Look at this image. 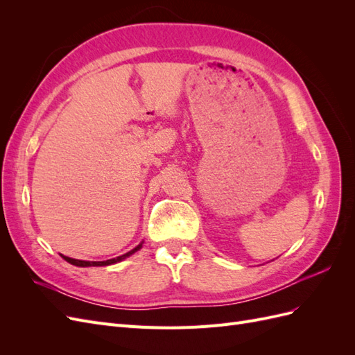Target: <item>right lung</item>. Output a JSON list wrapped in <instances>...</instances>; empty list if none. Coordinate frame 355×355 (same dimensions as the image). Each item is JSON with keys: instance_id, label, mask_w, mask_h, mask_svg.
I'll list each match as a JSON object with an SVG mask.
<instances>
[{"instance_id": "obj_1", "label": "right lung", "mask_w": 355, "mask_h": 355, "mask_svg": "<svg viewBox=\"0 0 355 355\" xmlns=\"http://www.w3.org/2000/svg\"><path fill=\"white\" fill-rule=\"evenodd\" d=\"M142 244H144V241L139 244V245H136L133 250H130V252H127V253H124V254H121V256H118V257H114V259H108V261H101V262H90V261H80V259H72V257H68V256H63L62 254V257L63 259H65L67 262H69V263H72V265H75V266H106V265H112V263H116V262H121L123 259H125V257H128V256H132L135 252H137L139 249H142Z\"/></svg>"}]
</instances>
